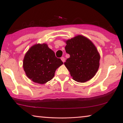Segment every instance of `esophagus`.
<instances>
[{
  "label": "esophagus",
  "mask_w": 123,
  "mask_h": 123,
  "mask_svg": "<svg viewBox=\"0 0 123 123\" xmlns=\"http://www.w3.org/2000/svg\"><path fill=\"white\" fill-rule=\"evenodd\" d=\"M61 60L63 62H64V61H65V58H64V57H62L61 58Z\"/></svg>",
  "instance_id": "1"
}]
</instances>
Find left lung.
Instances as JSON below:
<instances>
[{"label": "left lung", "instance_id": "8db88e82", "mask_svg": "<svg viewBox=\"0 0 123 123\" xmlns=\"http://www.w3.org/2000/svg\"><path fill=\"white\" fill-rule=\"evenodd\" d=\"M65 50L70 55L64 65L75 81L86 82L94 76L99 67L100 55L93 43L81 35L66 41Z\"/></svg>", "mask_w": 123, "mask_h": 123}]
</instances>
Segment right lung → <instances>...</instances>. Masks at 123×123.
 Listing matches in <instances>:
<instances>
[{
	"label": "right lung",
	"mask_w": 123,
	"mask_h": 123,
	"mask_svg": "<svg viewBox=\"0 0 123 123\" xmlns=\"http://www.w3.org/2000/svg\"><path fill=\"white\" fill-rule=\"evenodd\" d=\"M63 64L46 44L33 45L26 53L23 68L26 76L34 82L43 84L51 80Z\"/></svg>",
	"instance_id": "1"
}]
</instances>
